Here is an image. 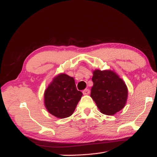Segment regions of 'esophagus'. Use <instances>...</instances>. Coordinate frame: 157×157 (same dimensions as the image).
I'll return each mask as SVG.
<instances>
[{"label":"esophagus","mask_w":157,"mask_h":157,"mask_svg":"<svg viewBox=\"0 0 157 157\" xmlns=\"http://www.w3.org/2000/svg\"><path fill=\"white\" fill-rule=\"evenodd\" d=\"M83 94L84 95H88L90 94V90L89 89H85L84 90H83Z\"/></svg>","instance_id":"1"}]
</instances>
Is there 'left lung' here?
Returning <instances> with one entry per match:
<instances>
[{
	"instance_id": "8db88e82",
	"label": "left lung",
	"mask_w": 157,
	"mask_h": 157,
	"mask_svg": "<svg viewBox=\"0 0 157 157\" xmlns=\"http://www.w3.org/2000/svg\"><path fill=\"white\" fill-rule=\"evenodd\" d=\"M90 96L102 114L114 115L124 108L128 96L125 82L112 69L93 71Z\"/></svg>"
}]
</instances>
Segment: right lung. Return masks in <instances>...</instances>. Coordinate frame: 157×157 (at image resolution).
I'll use <instances>...</instances> for the list:
<instances>
[{
    "mask_svg": "<svg viewBox=\"0 0 157 157\" xmlns=\"http://www.w3.org/2000/svg\"><path fill=\"white\" fill-rule=\"evenodd\" d=\"M83 94L76 88L74 78L59 73L52 78L44 93V104L49 113L59 119L71 116Z\"/></svg>",
    "mask_w": 157,
    "mask_h": 157,
    "instance_id": "obj_1",
    "label": "right lung"
}]
</instances>
